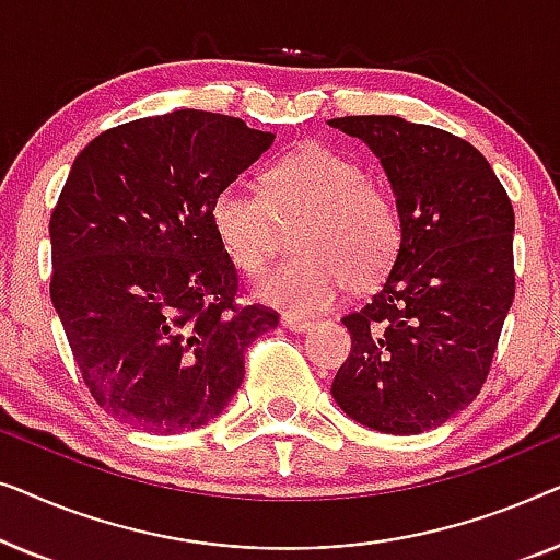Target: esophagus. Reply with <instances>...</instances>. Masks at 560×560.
<instances>
[{"instance_id":"1","label":"esophagus","mask_w":560,"mask_h":560,"mask_svg":"<svg viewBox=\"0 0 560 560\" xmlns=\"http://www.w3.org/2000/svg\"><path fill=\"white\" fill-rule=\"evenodd\" d=\"M280 324L285 326L288 331H295V334H305V331H311V328H313L311 320L298 318V316H282V318H280Z\"/></svg>"}]
</instances>
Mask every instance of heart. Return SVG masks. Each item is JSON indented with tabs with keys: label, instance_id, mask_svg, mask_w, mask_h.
Masks as SVG:
<instances>
[{
	"label": "heart",
	"instance_id": "b5f03b06",
	"mask_svg": "<svg viewBox=\"0 0 560 560\" xmlns=\"http://www.w3.org/2000/svg\"><path fill=\"white\" fill-rule=\"evenodd\" d=\"M265 196L229 183L213 196L209 219L229 259L244 272L267 265L275 217H308L298 236L301 259L255 280L252 293L267 305L313 316L339 301L349 285L372 290L393 270L402 242L400 211L372 186L357 160L324 144L295 150L265 173Z\"/></svg>",
	"mask_w": 560,
	"mask_h": 560
}]
</instances>
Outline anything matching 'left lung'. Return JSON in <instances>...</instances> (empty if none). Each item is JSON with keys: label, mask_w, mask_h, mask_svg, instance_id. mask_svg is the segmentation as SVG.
I'll list each match as a JSON object with an SVG mask.
<instances>
[{"label": "left lung", "mask_w": 560, "mask_h": 560, "mask_svg": "<svg viewBox=\"0 0 560 560\" xmlns=\"http://www.w3.org/2000/svg\"><path fill=\"white\" fill-rule=\"evenodd\" d=\"M385 171L402 221L380 293L341 324L351 354L331 395L351 420L410 435L446 423L485 385L515 298V211L487 158L402 117H341Z\"/></svg>", "instance_id": "obj_1"}]
</instances>
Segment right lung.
Instances as JSON below:
<instances>
[{
    "label": "right lung",
    "mask_w": 560,
    "mask_h": 560,
    "mask_svg": "<svg viewBox=\"0 0 560 560\" xmlns=\"http://www.w3.org/2000/svg\"><path fill=\"white\" fill-rule=\"evenodd\" d=\"M275 142L226 114L178 109L106 129L73 160L50 217V301L94 400L150 433L219 418L244 351L278 326L240 308L209 209Z\"/></svg>",
    "instance_id": "obj_1"
}]
</instances>
